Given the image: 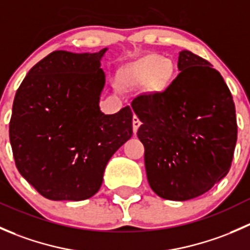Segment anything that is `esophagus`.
<instances>
[{
  "label": "esophagus",
  "mask_w": 250,
  "mask_h": 250,
  "mask_svg": "<svg viewBox=\"0 0 250 250\" xmlns=\"http://www.w3.org/2000/svg\"><path fill=\"white\" fill-rule=\"evenodd\" d=\"M140 125H141V122H140L139 117H138L137 115L133 116V132L137 133L138 132V128L140 127Z\"/></svg>",
  "instance_id": "esophagus-1"
}]
</instances>
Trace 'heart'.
Masks as SVG:
<instances>
[{
    "mask_svg": "<svg viewBox=\"0 0 250 250\" xmlns=\"http://www.w3.org/2000/svg\"><path fill=\"white\" fill-rule=\"evenodd\" d=\"M172 75V62L158 55L144 58L132 70V80L135 83H146L150 81V85L153 89H163L169 83Z\"/></svg>",
    "mask_w": 250,
    "mask_h": 250,
    "instance_id": "1",
    "label": "heart"
}]
</instances>
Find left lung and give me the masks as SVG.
I'll return each mask as SVG.
<instances>
[{"instance_id": "obj_1", "label": "left lung", "mask_w": 250, "mask_h": 250, "mask_svg": "<svg viewBox=\"0 0 250 250\" xmlns=\"http://www.w3.org/2000/svg\"><path fill=\"white\" fill-rule=\"evenodd\" d=\"M180 74L163 92L140 94L132 107L153 192L170 201L198 197L231 167L237 141L230 89L210 62L179 53Z\"/></svg>"}]
</instances>
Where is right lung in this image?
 <instances>
[{
    "mask_svg": "<svg viewBox=\"0 0 250 250\" xmlns=\"http://www.w3.org/2000/svg\"><path fill=\"white\" fill-rule=\"evenodd\" d=\"M98 53L55 50L18 88L9 140L19 173L43 197L82 201L98 192L111 156L133 134L129 106L100 111L105 74Z\"/></svg>",
    "mask_w": 250,
    "mask_h": 250,
    "instance_id": "add662e5",
    "label": "right lung"
}]
</instances>
